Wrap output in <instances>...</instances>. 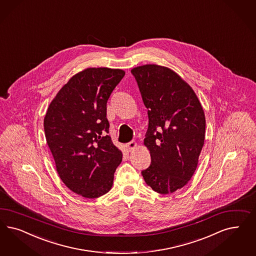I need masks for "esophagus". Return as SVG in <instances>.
<instances>
[{
  "label": "esophagus",
  "mask_w": 256,
  "mask_h": 256,
  "mask_svg": "<svg viewBox=\"0 0 256 256\" xmlns=\"http://www.w3.org/2000/svg\"><path fill=\"white\" fill-rule=\"evenodd\" d=\"M136 147H138V144H136V141H131V142L126 144V148L129 152H132V150H134V148H136Z\"/></svg>",
  "instance_id": "34e87169"
}]
</instances>
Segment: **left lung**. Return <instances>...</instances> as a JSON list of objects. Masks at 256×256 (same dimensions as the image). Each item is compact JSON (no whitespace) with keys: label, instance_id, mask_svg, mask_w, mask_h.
<instances>
[{"label":"left lung","instance_id":"8db88e82","mask_svg":"<svg viewBox=\"0 0 256 256\" xmlns=\"http://www.w3.org/2000/svg\"><path fill=\"white\" fill-rule=\"evenodd\" d=\"M131 72L148 109L144 145L152 162L141 174L157 193H172L197 168L206 136L204 109L190 84L170 68L148 64Z\"/></svg>","mask_w":256,"mask_h":256}]
</instances>
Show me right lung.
Segmentation results:
<instances>
[{"mask_svg":"<svg viewBox=\"0 0 256 256\" xmlns=\"http://www.w3.org/2000/svg\"><path fill=\"white\" fill-rule=\"evenodd\" d=\"M125 72L88 68L72 76L44 118L47 144L59 177L78 195L99 198L113 186L122 152L111 140L106 104Z\"/></svg>","mask_w":256,"mask_h":256,"instance_id":"add662e5","label":"right lung"}]
</instances>
